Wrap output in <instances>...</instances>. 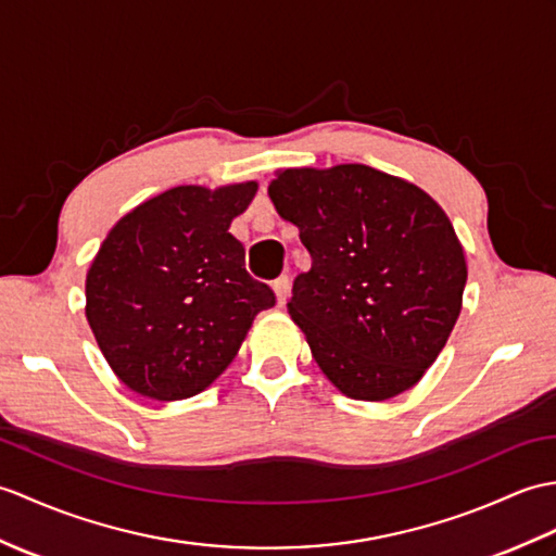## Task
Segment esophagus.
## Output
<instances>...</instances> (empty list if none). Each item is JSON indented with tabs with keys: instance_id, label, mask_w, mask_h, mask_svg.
<instances>
[{
	"instance_id": "34e87169",
	"label": "esophagus",
	"mask_w": 556,
	"mask_h": 556,
	"mask_svg": "<svg viewBox=\"0 0 556 556\" xmlns=\"http://www.w3.org/2000/svg\"><path fill=\"white\" fill-rule=\"evenodd\" d=\"M273 289H275V295H277V303H279V305L287 303V299H289V291H291V281H289V277H287V275L277 277V279H275V283H273Z\"/></svg>"
}]
</instances>
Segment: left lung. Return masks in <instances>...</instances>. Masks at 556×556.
<instances>
[{
    "instance_id": "8db88e82",
    "label": "left lung",
    "mask_w": 556,
    "mask_h": 556,
    "mask_svg": "<svg viewBox=\"0 0 556 556\" xmlns=\"http://www.w3.org/2000/svg\"><path fill=\"white\" fill-rule=\"evenodd\" d=\"M267 193L313 257L287 307L325 377L369 403L412 389L443 351L467 283L445 211L359 163L279 170Z\"/></svg>"
}]
</instances>
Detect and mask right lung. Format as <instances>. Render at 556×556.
<instances>
[{"label": "right lung", "mask_w": 556, "mask_h": 556, "mask_svg": "<svg viewBox=\"0 0 556 556\" xmlns=\"http://www.w3.org/2000/svg\"><path fill=\"white\" fill-rule=\"evenodd\" d=\"M255 182L167 189L121 217L89 265L85 315L127 389L185 400L223 374L275 293L243 267L231 219Z\"/></svg>", "instance_id": "obj_1"}]
</instances>
